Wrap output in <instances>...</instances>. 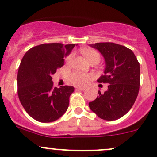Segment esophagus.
Masks as SVG:
<instances>
[{
  "label": "esophagus",
  "mask_w": 157,
  "mask_h": 157,
  "mask_svg": "<svg viewBox=\"0 0 157 157\" xmlns=\"http://www.w3.org/2000/svg\"><path fill=\"white\" fill-rule=\"evenodd\" d=\"M75 89H76V90H80V91H83V90H85V88L79 87V86H77Z\"/></svg>",
  "instance_id": "34e87169"
}]
</instances>
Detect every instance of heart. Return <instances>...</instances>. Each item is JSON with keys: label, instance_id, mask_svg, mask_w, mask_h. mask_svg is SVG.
Listing matches in <instances>:
<instances>
[{"label": "heart", "instance_id": "1", "mask_svg": "<svg viewBox=\"0 0 157 157\" xmlns=\"http://www.w3.org/2000/svg\"><path fill=\"white\" fill-rule=\"evenodd\" d=\"M82 52H83V54L90 63L93 62V61H97L99 63V61H100V55H99L97 51L86 49V50H83ZM74 54L71 53L66 57V65H70L72 63L73 60H74ZM91 79V74L78 72V71H74V72L71 73L68 77L69 81L74 85H76V86H85V85L87 84Z\"/></svg>", "mask_w": 157, "mask_h": 157}]
</instances>
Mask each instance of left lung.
<instances>
[{
	"label": "left lung",
	"mask_w": 157,
	"mask_h": 157,
	"mask_svg": "<svg viewBox=\"0 0 157 157\" xmlns=\"http://www.w3.org/2000/svg\"><path fill=\"white\" fill-rule=\"evenodd\" d=\"M104 57V74L97 81L109 83L104 93L89 103L98 117L114 121L124 116L134 105L140 88V64L134 52L127 47L112 42L90 45Z\"/></svg>",
	"instance_id": "1"
}]
</instances>
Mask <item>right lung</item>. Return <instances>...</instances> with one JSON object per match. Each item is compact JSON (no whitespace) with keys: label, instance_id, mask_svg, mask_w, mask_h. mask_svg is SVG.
Returning <instances> with one entry per match:
<instances>
[{"label":"right lung","instance_id":"add662e5","mask_svg":"<svg viewBox=\"0 0 157 157\" xmlns=\"http://www.w3.org/2000/svg\"><path fill=\"white\" fill-rule=\"evenodd\" d=\"M75 44L46 43L26 52L17 74V93L26 112L35 120L48 123L58 119L67 111L71 86L54 87L52 76L64 65Z\"/></svg>","mask_w":157,"mask_h":157}]
</instances>
